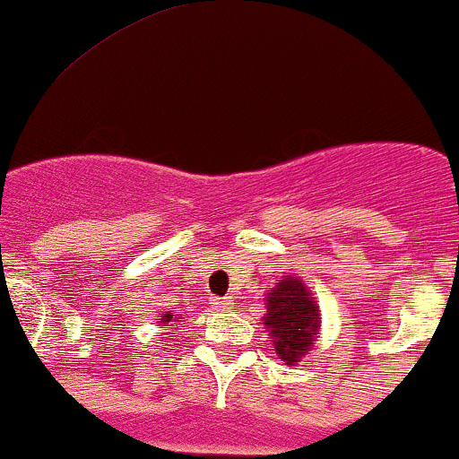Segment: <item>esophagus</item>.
Returning a JSON list of instances; mask_svg holds the SVG:
<instances>
[{
  "label": "esophagus",
  "mask_w": 459,
  "mask_h": 459,
  "mask_svg": "<svg viewBox=\"0 0 459 459\" xmlns=\"http://www.w3.org/2000/svg\"><path fill=\"white\" fill-rule=\"evenodd\" d=\"M214 307L219 310H231V308H234V299H231V298L214 299Z\"/></svg>",
  "instance_id": "34e87169"
}]
</instances>
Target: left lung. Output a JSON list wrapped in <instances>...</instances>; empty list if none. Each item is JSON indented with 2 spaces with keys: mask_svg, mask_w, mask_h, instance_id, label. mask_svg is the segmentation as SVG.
Listing matches in <instances>:
<instances>
[{
  "mask_svg": "<svg viewBox=\"0 0 459 459\" xmlns=\"http://www.w3.org/2000/svg\"><path fill=\"white\" fill-rule=\"evenodd\" d=\"M267 315L263 317L275 352L287 366H298L319 337V304L299 278L284 275L264 295Z\"/></svg>",
  "mask_w": 459,
  "mask_h": 459,
  "instance_id": "1",
  "label": "left lung"
}]
</instances>
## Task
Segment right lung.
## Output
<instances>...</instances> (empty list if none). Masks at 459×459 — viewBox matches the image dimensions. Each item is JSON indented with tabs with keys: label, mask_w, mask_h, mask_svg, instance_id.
<instances>
[{
	"label": "right lung",
	"mask_w": 459,
	"mask_h": 459,
	"mask_svg": "<svg viewBox=\"0 0 459 459\" xmlns=\"http://www.w3.org/2000/svg\"><path fill=\"white\" fill-rule=\"evenodd\" d=\"M177 322H181V317L179 315L172 313V310H164V313H161V317H160L161 326H172V324H177Z\"/></svg>",
	"instance_id": "add662e5"
}]
</instances>
